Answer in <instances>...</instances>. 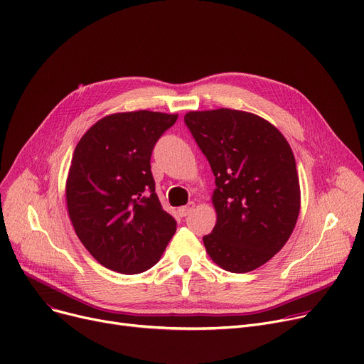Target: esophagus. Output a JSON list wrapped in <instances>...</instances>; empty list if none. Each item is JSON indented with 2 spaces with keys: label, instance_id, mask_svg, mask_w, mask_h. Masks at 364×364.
<instances>
[{
  "label": "esophagus",
  "instance_id": "esophagus-1",
  "mask_svg": "<svg viewBox=\"0 0 364 364\" xmlns=\"http://www.w3.org/2000/svg\"><path fill=\"white\" fill-rule=\"evenodd\" d=\"M195 202H188V205H186V206H181L180 209H178V214H180V217H187L190 213L193 211L195 209Z\"/></svg>",
  "mask_w": 364,
  "mask_h": 364
}]
</instances>
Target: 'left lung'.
Listing matches in <instances>:
<instances>
[{
  "label": "left lung",
  "instance_id": "left-lung-1",
  "mask_svg": "<svg viewBox=\"0 0 364 364\" xmlns=\"http://www.w3.org/2000/svg\"><path fill=\"white\" fill-rule=\"evenodd\" d=\"M184 124L215 177L217 224L203 236L206 252L227 272H252L282 250L298 220L292 149L276 127L247 112H188Z\"/></svg>",
  "mask_w": 364,
  "mask_h": 364
}]
</instances>
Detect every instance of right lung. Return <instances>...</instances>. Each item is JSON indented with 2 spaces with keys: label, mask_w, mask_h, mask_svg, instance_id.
<instances>
[{
  "label": "right lung",
  "mask_w": 364,
  "mask_h": 364,
  "mask_svg": "<svg viewBox=\"0 0 364 364\" xmlns=\"http://www.w3.org/2000/svg\"><path fill=\"white\" fill-rule=\"evenodd\" d=\"M177 114L114 113L94 124L76 144L66 200L76 235L106 269L137 274L155 265L177 221L159 202L151 151Z\"/></svg>",
  "instance_id": "right-lung-1"
}]
</instances>
